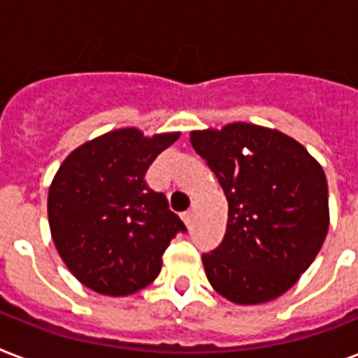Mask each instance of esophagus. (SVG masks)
Returning <instances> with one entry per match:
<instances>
[{
  "instance_id": "obj_1",
  "label": "esophagus",
  "mask_w": 358,
  "mask_h": 358,
  "mask_svg": "<svg viewBox=\"0 0 358 358\" xmlns=\"http://www.w3.org/2000/svg\"><path fill=\"white\" fill-rule=\"evenodd\" d=\"M182 219H184V223L187 229H191V227H193V212H185L184 215H182Z\"/></svg>"
}]
</instances>
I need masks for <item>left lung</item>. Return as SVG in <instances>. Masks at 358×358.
Instances as JSON below:
<instances>
[{
  "mask_svg": "<svg viewBox=\"0 0 358 358\" xmlns=\"http://www.w3.org/2000/svg\"><path fill=\"white\" fill-rule=\"evenodd\" d=\"M229 201L227 234L202 255L213 289L236 305L288 292L322 249L329 189L322 165L282 131L232 122L191 131Z\"/></svg>",
  "mask_w": 358,
  "mask_h": 358,
  "instance_id": "obj_1",
  "label": "left lung"
}]
</instances>
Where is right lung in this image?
<instances>
[{
    "mask_svg": "<svg viewBox=\"0 0 358 358\" xmlns=\"http://www.w3.org/2000/svg\"><path fill=\"white\" fill-rule=\"evenodd\" d=\"M178 137L113 129L78 146L59 167L48 221L59 256L83 286L122 297L159 275L163 252L185 224L145 174Z\"/></svg>",
    "mask_w": 358,
    "mask_h": 358,
    "instance_id": "1",
    "label": "right lung"
}]
</instances>
